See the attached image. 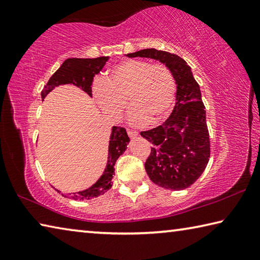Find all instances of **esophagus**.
<instances>
[{"mask_svg":"<svg viewBox=\"0 0 260 260\" xmlns=\"http://www.w3.org/2000/svg\"><path fill=\"white\" fill-rule=\"evenodd\" d=\"M127 134H128V136L131 139H134V138H136V136H138V132L136 131H134V129H129V128H127Z\"/></svg>","mask_w":260,"mask_h":260,"instance_id":"1","label":"esophagus"}]
</instances>
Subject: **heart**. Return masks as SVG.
<instances>
[{"label": "heart", "instance_id": "obj_1", "mask_svg": "<svg viewBox=\"0 0 260 260\" xmlns=\"http://www.w3.org/2000/svg\"><path fill=\"white\" fill-rule=\"evenodd\" d=\"M93 93L104 112L119 118L127 108L131 121L142 125L160 121L172 109L177 83L166 65L143 59H126L109 70L104 81H98Z\"/></svg>", "mask_w": 260, "mask_h": 260}]
</instances>
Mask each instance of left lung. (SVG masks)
Returning <instances> with one entry per match:
<instances>
[{"label": "left lung", "mask_w": 260, "mask_h": 260, "mask_svg": "<svg viewBox=\"0 0 260 260\" xmlns=\"http://www.w3.org/2000/svg\"><path fill=\"white\" fill-rule=\"evenodd\" d=\"M127 56L159 60L173 73L177 102L172 113L161 125L140 133L152 144L144 167L159 187L172 190L190 187L210 158V135L199 83L190 67L178 55L151 48Z\"/></svg>", "instance_id": "1"}]
</instances>
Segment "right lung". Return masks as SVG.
<instances>
[{"label":"right lung","instance_id":"1","mask_svg":"<svg viewBox=\"0 0 260 260\" xmlns=\"http://www.w3.org/2000/svg\"><path fill=\"white\" fill-rule=\"evenodd\" d=\"M109 57H98V58H69L61 64V67L52 74L47 85L43 87L41 91V98L45 99L48 93L55 87L64 83H73L85 90L88 95L91 96V83H93L95 74H98L107 63ZM129 138L126 133L124 127L114 126L112 128L111 138L109 142V157L108 165L102 177L99 181L93 184L90 188L77 193H61L64 197L72 200H91L94 197L109 190L111 188V180L114 174V162L117 158L126 150ZM58 191V190H57ZM60 192V191H58Z\"/></svg>","mask_w":260,"mask_h":260}]
</instances>
